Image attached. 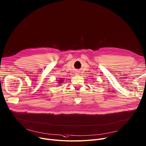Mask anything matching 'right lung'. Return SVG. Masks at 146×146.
Returning <instances> with one entry per match:
<instances>
[{"label":"right lung","mask_w":146,"mask_h":146,"mask_svg":"<svg viewBox=\"0 0 146 146\" xmlns=\"http://www.w3.org/2000/svg\"><path fill=\"white\" fill-rule=\"evenodd\" d=\"M64 80H59V82L58 83H59V84H61V83H62V82H63Z\"/></svg>","instance_id":"right-lung-1"}]
</instances>
